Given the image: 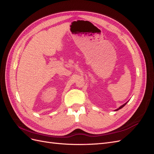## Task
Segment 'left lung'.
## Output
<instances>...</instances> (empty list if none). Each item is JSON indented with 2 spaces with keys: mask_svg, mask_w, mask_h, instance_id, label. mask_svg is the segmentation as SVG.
<instances>
[{
  "mask_svg": "<svg viewBox=\"0 0 154 154\" xmlns=\"http://www.w3.org/2000/svg\"><path fill=\"white\" fill-rule=\"evenodd\" d=\"M127 104V103H125L124 104H123V105H122V106H121L120 107H119V108H118V109H117V110H119V109H121V108H123V106H124L125 105V104Z\"/></svg>",
  "mask_w": 154,
  "mask_h": 154,
  "instance_id": "8db88e82",
  "label": "left lung"
}]
</instances>
